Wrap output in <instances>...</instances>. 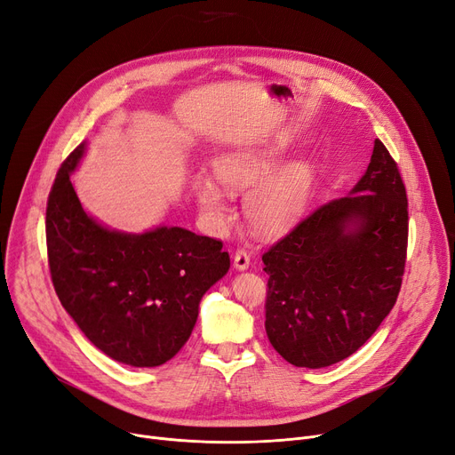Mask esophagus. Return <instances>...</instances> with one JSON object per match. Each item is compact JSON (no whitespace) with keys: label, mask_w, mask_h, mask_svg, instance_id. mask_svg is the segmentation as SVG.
Returning <instances> with one entry per match:
<instances>
[{"label":"esophagus","mask_w":455,"mask_h":455,"mask_svg":"<svg viewBox=\"0 0 455 455\" xmlns=\"http://www.w3.org/2000/svg\"><path fill=\"white\" fill-rule=\"evenodd\" d=\"M251 264V254L247 249H235L234 252V267L235 269H247Z\"/></svg>","instance_id":"esophagus-1"}]
</instances>
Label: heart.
<instances>
[{
  "mask_svg": "<svg viewBox=\"0 0 455 455\" xmlns=\"http://www.w3.org/2000/svg\"><path fill=\"white\" fill-rule=\"evenodd\" d=\"M279 162V154L267 148L234 150L213 162L217 180L228 193L250 189L243 199V213L251 230L260 238H275L298 223L312 191L314 169L308 162H291L273 173ZM222 188L210 179L195 182L196 201L213 220H221L225 213L227 195Z\"/></svg>",
  "mask_w": 455,
  "mask_h": 455,
  "instance_id": "heart-1",
  "label": "heart"
}]
</instances>
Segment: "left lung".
<instances>
[{"instance_id": "obj_1", "label": "left lung", "mask_w": 455, "mask_h": 455, "mask_svg": "<svg viewBox=\"0 0 455 455\" xmlns=\"http://www.w3.org/2000/svg\"><path fill=\"white\" fill-rule=\"evenodd\" d=\"M407 235L398 164L375 140L351 195L315 208L262 254L275 351L301 368L331 366L357 351L398 299Z\"/></svg>"}]
</instances>
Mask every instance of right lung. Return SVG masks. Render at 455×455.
Masks as SVG:
<instances>
[{
  "label": "right lung",
  "instance_id": "add662e5",
  "mask_svg": "<svg viewBox=\"0 0 455 455\" xmlns=\"http://www.w3.org/2000/svg\"><path fill=\"white\" fill-rule=\"evenodd\" d=\"M82 143L57 171L46 204V247L59 301L113 361L160 366L188 342L203 295L230 267L223 242L180 227L108 230L85 213L70 172Z\"/></svg>",
  "mask_w": 455,
  "mask_h": 455
}]
</instances>
